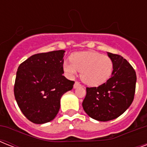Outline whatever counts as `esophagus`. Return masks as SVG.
<instances>
[{"mask_svg": "<svg viewBox=\"0 0 147 147\" xmlns=\"http://www.w3.org/2000/svg\"><path fill=\"white\" fill-rule=\"evenodd\" d=\"M79 86H81L80 84H79L78 82H75V84H74L73 87H74V88H77L79 87Z\"/></svg>", "mask_w": 147, "mask_h": 147, "instance_id": "obj_1", "label": "esophagus"}]
</instances>
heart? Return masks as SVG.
Returning <instances> with one entry per match:
<instances>
[{"label": "heart", "mask_w": 147, "mask_h": 147, "mask_svg": "<svg viewBox=\"0 0 147 147\" xmlns=\"http://www.w3.org/2000/svg\"><path fill=\"white\" fill-rule=\"evenodd\" d=\"M113 62L107 55L94 51L78 52L63 63V69L70 77L81 71V79L90 86H98L109 79L113 71Z\"/></svg>", "instance_id": "b5f03b06"}]
</instances>
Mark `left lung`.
<instances>
[{
	"label": "left lung",
	"instance_id": "obj_1",
	"mask_svg": "<svg viewBox=\"0 0 147 147\" xmlns=\"http://www.w3.org/2000/svg\"><path fill=\"white\" fill-rule=\"evenodd\" d=\"M113 62L111 77L98 87L87 88L82 102L85 113L98 121L118 117L127 110L134 98L137 76L134 69L121 55L107 53Z\"/></svg>",
	"mask_w": 147,
	"mask_h": 147
}]
</instances>
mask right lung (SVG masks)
<instances>
[{
  "label": "right lung",
  "mask_w": 147,
  "mask_h": 147,
  "mask_svg": "<svg viewBox=\"0 0 147 147\" xmlns=\"http://www.w3.org/2000/svg\"><path fill=\"white\" fill-rule=\"evenodd\" d=\"M65 52L35 54L18 67L15 99L24 116L33 123L53 121L59 111L62 96L73 88V81L62 75Z\"/></svg>",
  "instance_id": "right-lung-1"
}]
</instances>
